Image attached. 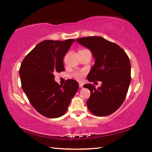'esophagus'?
I'll list each match as a JSON object with an SVG mask.
<instances>
[{
  "label": "esophagus",
  "instance_id": "1",
  "mask_svg": "<svg viewBox=\"0 0 152 152\" xmlns=\"http://www.w3.org/2000/svg\"><path fill=\"white\" fill-rule=\"evenodd\" d=\"M79 87H80V88H83V84L80 83L79 84Z\"/></svg>",
  "mask_w": 152,
  "mask_h": 152
}]
</instances>
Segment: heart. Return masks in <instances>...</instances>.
Segmentation results:
<instances>
[{"instance_id":"obj_1","label":"heart","mask_w":152,"mask_h":152,"mask_svg":"<svg viewBox=\"0 0 152 152\" xmlns=\"http://www.w3.org/2000/svg\"><path fill=\"white\" fill-rule=\"evenodd\" d=\"M84 71H79V72H76L74 74V77L75 78L76 80L78 81H81L82 78H83V76L84 75Z\"/></svg>"}]
</instances>
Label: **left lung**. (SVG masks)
Instances as JSON below:
<instances>
[{
	"label": "left lung",
	"instance_id": "left-lung-1",
	"mask_svg": "<svg viewBox=\"0 0 152 152\" xmlns=\"http://www.w3.org/2000/svg\"><path fill=\"white\" fill-rule=\"evenodd\" d=\"M76 41L88 48L96 59L87 78L90 82H102L97 89L91 84L84 85L91 91L86 102L88 109L96 116L112 114L127 96L131 82L129 58L120 46L101 37H82Z\"/></svg>",
	"mask_w": 152,
	"mask_h": 152
}]
</instances>
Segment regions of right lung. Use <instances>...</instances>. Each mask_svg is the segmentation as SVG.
<instances>
[{
    "instance_id": "right-lung-1",
    "label": "right lung",
    "mask_w": 152,
    "mask_h": 152,
    "mask_svg": "<svg viewBox=\"0 0 152 152\" xmlns=\"http://www.w3.org/2000/svg\"><path fill=\"white\" fill-rule=\"evenodd\" d=\"M75 39L45 40L23 60L19 69L22 88L38 113L48 118H58L66 112L78 83L67 80L64 85L54 80V74L64 71L63 60Z\"/></svg>"
}]
</instances>
